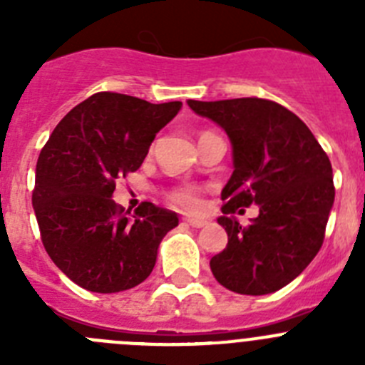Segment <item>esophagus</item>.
<instances>
[{
	"label": "esophagus",
	"mask_w": 365,
	"mask_h": 365,
	"mask_svg": "<svg viewBox=\"0 0 365 365\" xmlns=\"http://www.w3.org/2000/svg\"><path fill=\"white\" fill-rule=\"evenodd\" d=\"M185 222H186V225H190L192 228H202V227H206V225H208V222L202 221V219H185Z\"/></svg>",
	"instance_id": "1"
}]
</instances>
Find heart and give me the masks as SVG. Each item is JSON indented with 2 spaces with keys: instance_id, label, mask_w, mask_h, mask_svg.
I'll return each mask as SVG.
<instances>
[{
  "instance_id": "heart-1",
  "label": "heart",
  "mask_w": 365,
  "mask_h": 365,
  "mask_svg": "<svg viewBox=\"0 0 365 365\" xmlns=\"http://www.w3.org/2000/svg\"><path fill=\"white\" fill-rule=\"evenodd\" d=\"M168 201L177 206V208H180V210L195 212L201 206V190L192 185L177 186V188L168 192Z\"/></svg>"
}]
</instances>
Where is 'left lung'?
Masks as SVG:
<instances>
[{
	"instance_id": "left-lung-1",
	"label": "left lung",
	"mask_w": 365,
	"mask_h": 365,
	"mask_svg": "<svg viewBox=\"0 0 365 365\" xmlns=\"http://www.w3.org/2000/svg\"><path fill=\"white\" fill-rule=\"evenodd\" d=\"M188 106L217 122L234 146L235 170L217 219L228 243L210 259L212 272L237 294L279 291L324 243L334 201L331 160L307 125L278 102L247 96ZM252 204L260 215L241 227L230 214Z\"/></svg>"
}]
</instances>
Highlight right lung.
Returning <instances> with one entry per match:
<instances>
[{"mask_svg": "<svg viewBox=\"0 0 365 365\" xmlns=\"http://www.w3.org/2000/svg\"><path fill=\"white\" fill-rule=\"evenodd\" d=\"M180 106L95 93L58 122L41 148L32 190L41 243L82 289L109 294L143 283L163 237L179 225L173 212L148 201L130 217L111 195L117 180L140 168Z\"/></svg>", "mask_w": 365, "mask_h": 365, "instance_id": "obj_1", "label": "right lung"}]
</instances>
